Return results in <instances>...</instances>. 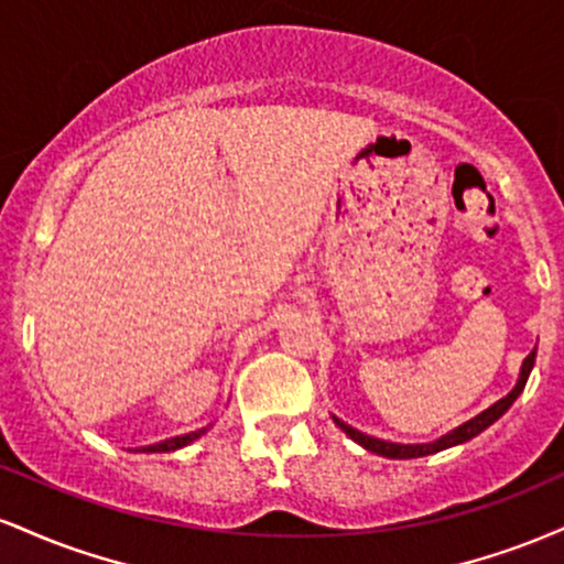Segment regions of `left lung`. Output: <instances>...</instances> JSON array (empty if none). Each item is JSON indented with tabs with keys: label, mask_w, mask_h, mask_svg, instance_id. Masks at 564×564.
Instances as JSON below:
<instances>
[{
	"label": "left lung",
	"mask_w": 564,
	"mask_h": 564,
	"mask_svg": "<svg viewBox=\"0 0 564 564\" xmlns=\"http://www.w3.org/2000/svg\"><path fill=\"white\" fill-rule=\"evenodd\" d=\"M533 364H535V347H533V352H530L528 358L522 360L520 379H517L514 390H511V392L507 394V398H501V400H498V403H494L490 408H485V411H482V413H477L475 419H469V422H464L462 426H456V430H451L448 435H443V437L432 440V443H419V445L387 443V440L371 437V435H366V432L352 430V426L345 424V422H341V419H336V416H334V422H336V426H339L341 432H345V435H347L349 440H355V443L364 445L366 451L377 453V456H387V458H419V456H430V453H437V451L453 448V445L467 443V440L477 437V435H480V432L488 430L490 424L498 422V419H501L503 413L509 411L511 403H514V400L520 398V392L525 390L530 371H533Z\"/></svg>",
	"instance_id": "8db88e82"
}]
</instances>
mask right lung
<instances>
[{"mask_svg":"<svg viewBox=\"0 0 564 564\" xmlns=\"http://www.w3.org/2000/svg\"><path fill=\"white\" fill-rule=\"evenodd\" d=\"M212 426V424H209ZM209 426H204V430L198 432H187V435H180V437H170V440H161L156 445H145V448H140V453H170V451H177V448H185V445H191L193 440H198L204 435Z\"/></svg>","mask_w":564,"mask_h":564,"instance_id":"add662e5","label":"right lung"}]
</instances>
